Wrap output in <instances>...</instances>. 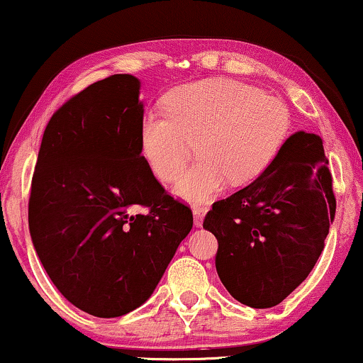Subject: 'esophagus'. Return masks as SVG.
<instances>
[{"label": "esophagus", "instance_id": "esophagus-1", "mask_svg": "<svg viewBox=\"0 0 363 363\" xmlns=\"http://www.w3.org/2000/svg\"><path fill=\"white\" fill-rule=\"evenodd\" d=\"M206 213H208V208L206 206H192V214H194V226L199 228L203 224V219Z\"/></svg>", "mask_w": 363, "mask_h": 363}]
</instances>
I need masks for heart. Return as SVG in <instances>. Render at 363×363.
Segmentation results:
<instances>
[{
	"label": "heart",
	"instance_id": "obj_1",
	"mask_svg": "<svg viewBox=\"0 0 363 363\" xmlns=\"http://www.w3.org/2000/svg\"><path fill=\"white\" fill-rule=\"evenodd\" d=\"M164 108H150L139 123V152L162 182L184 166L191 142L199 160L174 184V194L204 206L229 182L245 186L272 167L291 134L286 104L258 86L231 79H208L169 91Z\"/></svg>",
	"mask_w": 363,
	"mask_h": 363
}]
</instances>
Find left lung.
<instances>
[{
	"mask_svg": "<svg viewBox=\"0 0 363 363\" xmlns=\"http://www.w3.org/2000/svg\"><path fill=\"white\" fill-rule=\"evenodd\" d=\"M327 164L320 135L295 132L268 171L206 214L219 279L240 303L277 306L313 269L337 209Z\"/></svg>",
	"mask_w": 363,
	"mask_h": 363,
	"instance_id": "left-lung-1",
	"label": "left lung"
}]
</instances>
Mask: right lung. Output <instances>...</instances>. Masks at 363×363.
Masks as SVG:
<instances>
[{"mask_svg":"<svg viewBox=\"0 0 363 363\" xmlns=\"http://www.w3.org/2000/svg\"><path fill=\"white\" fill-rule=\"evenodd\" d=\"M139 94L140 80L118 73L63 104L45 128L31 181L36 255L58 291L100 318L145 303L192 229L191 209L140 157Z\"/></svg>","mask_w":363,"mask_h":363,"instance_id":"right-lung-1","label":"right lung"}]
</instances>
